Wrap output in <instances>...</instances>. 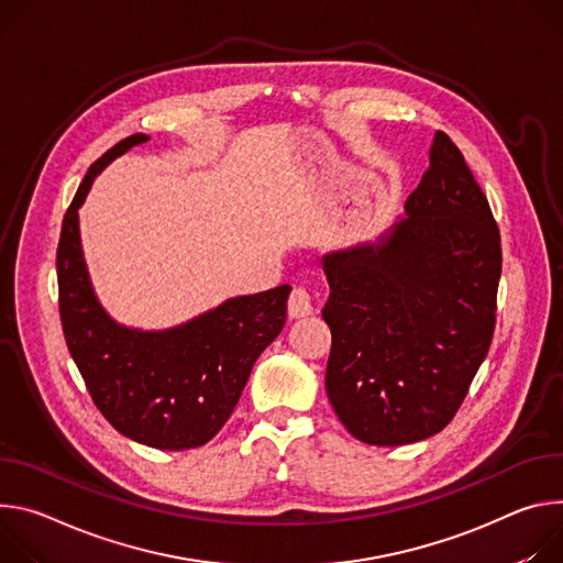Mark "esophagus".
Segmentation results:
<instances>
[{"mask_svg":"<svg viewBox=\"0 0 563 563\" xmlns=\"http://www.w3.org/2000/svg\"><path fill=\"white\" fill-rule=\"evenodd\" d=\"M313 310V299H310L308 290L303 286H295L288 297V316L290 318H303Z\"/></svg>","mask_w":563,"mask_h":563,"instance_id":"34e87169","label":"esophagus"}]
</instances>
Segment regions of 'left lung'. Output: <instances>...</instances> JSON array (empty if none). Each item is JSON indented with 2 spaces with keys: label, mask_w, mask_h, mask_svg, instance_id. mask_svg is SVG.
Masks as SVG:
<instances>
[{
  "label": "left lung",
  "mask_w": 563,
  "mask_h": 563,
  "mask_svg": "<svg viewBox=\"0 0 563 563\" xmlns=\"http://www.w3.org/2000/svg\"><path fill=\"white\" fill-rule=\"evenodd\" d=\"M322 268L327 394L342 424L378 448L439 433L489 351L501 277L489 203L445 132L433 134L405 217L324 255Z\"/></svg>",
  "instance_id": "left-lung-1"
}]
</instances>
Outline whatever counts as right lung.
Returning a JSON list of instances; mask_svg holds the SVG:
<instances>
[{
  "label": "right lung",
  "instance_id": "1",
  "mask_svg": "<svg viewBox=\"0 0 563 563\" xmlns=\"http://www.w3.org/2000/svg\"><path fill=\"white\" fill-rule=\"evenodd\" d=\"M147 141V134L120 141L78 187L57 245L59 320L85 385L111 427L147 448L180 452L214 439L234 411L253 364L286 324L290 286L230 297L163 331L124 327L107 313L85 264L78 210L93 178Z\"/></svg>",
  "mask_w": 563,
  "mask_h": 563
}]
</instances>
